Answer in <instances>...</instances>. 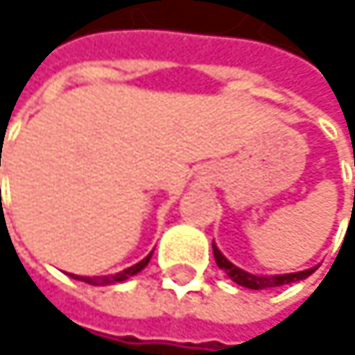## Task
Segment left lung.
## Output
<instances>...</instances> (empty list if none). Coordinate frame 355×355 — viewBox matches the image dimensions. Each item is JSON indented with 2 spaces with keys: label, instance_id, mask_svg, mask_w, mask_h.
<instances>
[{
  "label": "left lung",
  "instance_id": "obj_1",
  "mask_svg": "<svg viewBox=\"0 0 355 355\" xmlns=\"http://www.w3.org/2000/svg\"><path fill=\"white\" fill-rule=\"evenodd\" d=\"M213 255H215V262L221 270H225V275L243 285V288H249V290H268V288H279V285H288V283H294V281H302L306 279L309 275H313L318 270V266H313V268H306V270H300V272H288V275H270V277H260V275H251L239 266L232 264L227 257L215 247L213 243Z\"/></svg>",
  "mask_w": 355,
  "mask_h": 355
}]
</instances>
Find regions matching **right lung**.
Returning <instances> with one entry per match:
<instances>
[{
  "instance_id": "right-lung-1",
  "label": "right lung",
  "mask_w": 355,
  "mask_h": 355,
  "mask_svg": "<svg viewBox=\"0 0 355 355\" xmlns=\"http://www.w3.org/2000/svg\"><path fill=\"white\" fill-rule=\"evenodd\" d=\"M151 255H153V251L148 253V255L144 257V260H140L138 264H134V266H130V268H125V270H121V272H116V275H108V277H80V275H72V277L78 279V281H85V283H89V285H112V283H121V281H125V279L138 275V272L148 264V260H151Z\"/></svg>"
}]
</instances>
